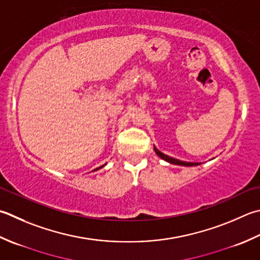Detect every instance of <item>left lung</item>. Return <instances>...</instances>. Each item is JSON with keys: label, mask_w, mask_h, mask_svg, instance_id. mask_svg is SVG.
<instances>
[{"label": "left lung", "mask_w": 260, "mask_h": 260, "mask_svg": "<svg viewBox=\"0 0 260 260\" xmlns=\"http://www.w3.org/2000/svg\"><path fill=\"white\" fill-rule=\"evenodd\" d=\"M154 151H155V153L161 157V159H164V160H166V161H168V162H170V164H172V165L185 166V167H194V166L201 165V164H197V162H185V161H180V160L174 159V157H171V156H169V155H166V154L162 153V152H160L159 150H157L155 146H154Z\"/></svg>", "instance_id": "8db88e82"}]
</instances>
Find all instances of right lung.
<instances>
[{
	"label": "right lung",
	"instance_id": "add662e5",
	"mask_svg": "<svg viewBox=\"0 0 260 260\" xmlns=\"http://www.w3.org/2000/svg\"><path fill=\"white\" fill-rule=\"evenodd\" d=\"M105 166V165H104ZM104 166H101V167H99V168H96V169H94V170H98V169H100V168H103Z\"/></svg>",
	"mask_w": 260,
	"mask_h": 260
}]
</instances>
